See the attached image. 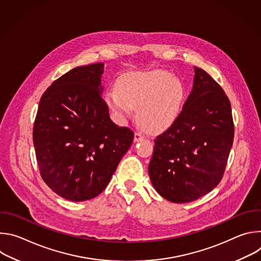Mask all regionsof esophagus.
<instances>
[{
  "label": "esophagus",
  "mask_w": 261,
  "mask_h": 261,
  "mask_svg": "<svg viewBox=\"0 0 261 261\" xmlns=\"http://www.w3.org/2000/svg\"><path fill=\"white\" fill-rule=\"evenodd\" d=\"M144 138V134L140 131H136L134 134V141H140Z\"/></svg>",
  "instance_id": "esophagus-1"
}]
</instances>
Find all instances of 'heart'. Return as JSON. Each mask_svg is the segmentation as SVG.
Segmentation results:
<instances>
[{"label":"heart","instance_id":"1","mask_svg":"<svg viewBox=\"0 0 261 261\" xmlns=\"http://www.w3.org/2000/svg\"><path fill=\"white\" fill-rule=\"evenodd\" d=\"M117 91L107 94L108 106L123 118L138 108L139 124L151 132L173 123L185 94L180 81L163 70L127 73L118 81Z\"/></svg>","mask_w":261,"mask_h":261}]
</instances>
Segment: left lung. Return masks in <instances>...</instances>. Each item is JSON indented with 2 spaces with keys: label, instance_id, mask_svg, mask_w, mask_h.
<instances>
[{
  "label": "left lung",
  "instance_id": "left-lung-1",
  "mask_svg": "<svg viewBox=\"0 0 261 261\" xmlns=\"http://www.w3.org/2000/svg\"><path fill=\"white\" fill-rule=\"evenodd\" d=\"M194 70L193 91L171 126L156 137L148 165L156 191L175 203L196 200L221 181L234 136L225 92L204 70Z\"/></svg>",
  "mask_w": 261,
  "mask_h": 261
}]
</instances>
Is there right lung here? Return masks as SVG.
<instances>
[{
  "label": "right lung",
  "instance_id": "add662e5",
  "mask_svg": "<svg viewBox=\"0 0 261 261\" xmlns=\"http://www.w3.org/2000/svg\"><path fill=\"white\" fill-rule=\"evenodd\" d=\"M103 64L76 67L43 93L33 127L40 174L61 197L99 195L129 150L134 132L109 118L101 96Z\"/></svg>",
  "mask_w": 261,
  "mask_h": 261
}]
</instances>
